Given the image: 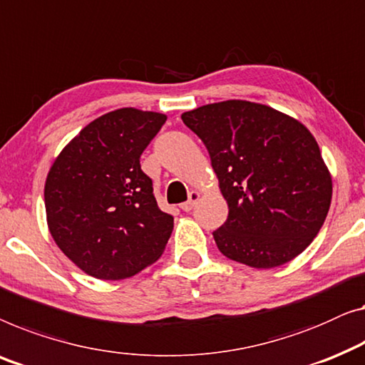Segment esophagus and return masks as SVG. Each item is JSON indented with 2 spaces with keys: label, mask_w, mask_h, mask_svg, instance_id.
<instances>
[{
  "label": "esophagus",
  "mask_w": 365,
  "mask_h": 365,
  "mask_svg": "<svg viewBox=\"0 0 365 365\" xmlns=\"http://www.w3.org/2000/svg\"><path fill=\"white\" fill-rule=\"evenodd\" d=\"M199 197H200V194H199L197 191H191V192H189V199L186 200V202L181 204V209L184 210V212H189V210H192L194 204L197 202Z\"/></svg>",
  "instance_id": "obj_1"
}]
</instances>
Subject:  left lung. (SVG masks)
<instances>
[{"instance_id":"8db88e82","label":"left lung","mask_w":365,"mask_h":365,"mask_svg":"<svg viewBox=\"0 0 365 365\" xmlns=\"http://www.w3.org/2000/svg\"><path fill=\"white\" fill-rule=\"evenodd\" d=\"M202 140L229 217L212 232L227 258L253 268L284 265L324 224L331 173L314 136L278 110L247 100L209 103L181 115Z\"/></svg>"}]
</instances>
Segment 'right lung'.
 <instances>
[{"label": "right lung", "mask_w": 365, "mask_h": 365, "mask_svg": "<svg viewBox=\"0 0 365 365\" xmlns=\"http://www.w3.org/2000/svg\"><path fill=\"white\" fill-rule=\"evenodd\" d=\"M166 115L118 108L88 123L52 163L47 225L64 255L100 279H123L165 252L174 219L158 207L140 156Z\"/></svg>", "instance_id": "add662e5"}]
</instances>
